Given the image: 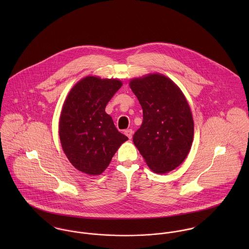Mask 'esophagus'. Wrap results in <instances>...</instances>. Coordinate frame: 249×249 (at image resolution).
<instances>
[{
	"instance_id": "34e87169",
	"label": "esophagus",
	"mask_w": 249,
	"mask_h": 249,
	"mask_svg": "<svg viewBox=\"0 0 249 249\" xmlns=\"http://www.w3.org/2000/svg\"><path fill=\"white\" fill-rule=\"evenodd\" d=\"M124 134H125L129 139H131V138H132V135H133V131H132V129H126V130L124 131Z\"/></svg>"
}]
</instances>
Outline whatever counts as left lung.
Instances as JSON below:
<instances>
[{"label": "left lung", "mask_w": 249, "mask_h": 249, "mask_svg": "<svg viewBox=\"0 0 249 249\" xmlns=\"http://www.w3.org/2000/svg\"><path fill=\"white\" fill-rule=\"evenodd\" d=\"M129 86L142 108V124L133 142L148 168L164 175L180 166L194 140L189 103L168 76L152 72L130 79Z\"/></svg>", "instance_id": "obj_1"}]
</instances>
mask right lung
Instances as JSON below:
<instances>
[{
    "label": "right lung",
    "instance_id": "obj_1",
    "mask_svg": "<svg viewBox=\"0 0 249 249\" xmlns=\"http://www.w3.org/2000/svg\"><path fill=\"white\" fill-rule=\"evenodd\" d=\"M118 78L87 75L68 93L59 118V139L65 155L79 172L100 176L128 138L118 131L106 107L122 87Z\"/></svg>",
    "mask_w": 249,
    "mask_h": 249
}]
</instances>
